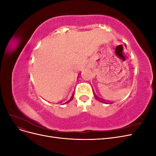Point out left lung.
Here are the masks:
<instances>
[{
    "label": "left lung",
    "mask_w": 156,
    "mask_h": 156,
    "mask_svg": "<svg viewBox=\"0 0 156 156\" xmlns=\"http://www.w3.org/2000/svg\"><path fill=\"white\" fill-rule=\"evenodd\" d=\"M94 97H95V98L97 100L100 101H101V102H103V103H105V101H104V100H102L101 98H100L98 97V96L96 95V94H95V93H94Z\"/></svg>",
    "instance_id": "8db88e82"
}]
</instances>
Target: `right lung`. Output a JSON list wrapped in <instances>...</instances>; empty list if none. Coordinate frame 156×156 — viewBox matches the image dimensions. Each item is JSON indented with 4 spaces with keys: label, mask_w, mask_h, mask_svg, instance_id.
<instances>
[{
    "label": "right lung",
    "mask_w": 156,
    "mask_h": 156,
    "mask_svg": "<svg viewBox=\"0 0 156 156\" xmlns=\"http://www.w3.org/2000/svg\"><path fill=\"white\" fill-rule=\"evenodd\" d=\"M73 96H74V94H72V96H71V97H70V98L69 99V100H68V101H66V102L65 103H67L69 102L70 101H72V99L73 98Z\"/></svg>",
    "instance_id": "1"
}]
</instances>
